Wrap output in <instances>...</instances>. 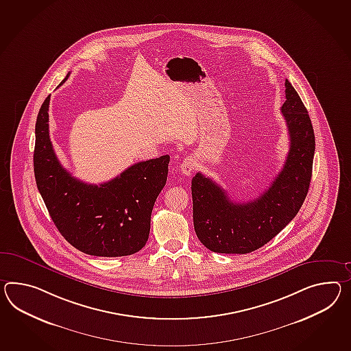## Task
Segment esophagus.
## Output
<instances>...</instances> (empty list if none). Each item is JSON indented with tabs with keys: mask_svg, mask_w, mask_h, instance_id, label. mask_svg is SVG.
I'll return each instance as SVG.
<instances>
[{
	"mask_svg": "<svg viewBox=\"0 0 351 351\" xmlns=\"http://www.w3.org/2000/svg\"><path fill=\"white\" fill-rule=\"evenodd\" d=\"M195 169V162L191 157H186L182 162L180 163V171L182 172V175L190 176Z\"/></svg>",
	"mask_w": 351,
	"mask_h": 351,
	"instance_id": "obj_1",
	"label": "esophagus"
}]
</instances>
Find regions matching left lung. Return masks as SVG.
Returning <instances> with one entry per match:
<instances>
[{
  "instance_id": "left-lung-1",
  "label": "left lung",
  "mask_w": 351,
  "mask_h": 351,
  "mask_svg": "<svg viewBox=\"0 0 351 351\" xmlns=\"http://www.w3.org/2000/svg\"><path fill=\"white\" fill-rule=\"evenodd\" d=\"M282 117L291 147L270 188L247 203H234L213 180L197 172L191 181L197 239L213 252L248 254L273 239L300 212L307 197L315 156V133L300 95L285 80Z\"/></svg>"
}]
</instances>
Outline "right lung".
<instances>
[{"label":"right lung","instance_id":"obj_1","mask_svg":"<svg viewBox=\"0 0 351 351\" xmlns=\"http://www.w3.org/2000/svg\"><path fill=\"white\" fill-rule=\"evenodd\" d=\"M49 100L51 95L44 100L35 123L34 173L53 222L66 241L87 255L136 254L149 236L151 214L166 185L170 156L134 163L100 185L86 184L63 169L53 149Z\"/></svg>","mask_w":351,"mask_h":351}]
</instances>
